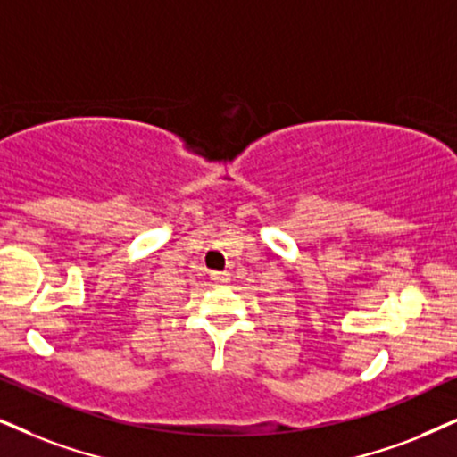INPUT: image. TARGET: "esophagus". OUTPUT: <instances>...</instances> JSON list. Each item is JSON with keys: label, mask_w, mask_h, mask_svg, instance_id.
I'll use <instances>...</instances> for the list:
<instances>
[{"label": "esophagus", "mask_w": 457, "mask_h": 457, "mask_svg": "<svg viewBox=\"0 0 457 457\" xmlns=\"http://www.w3.org/2000/svg\"><path fill=\"white\" fill-rule=\"evenodd\" d=\"M210 279L216 281V284H222V281L228 279V273L227 271H212L210 273Z\"/></svg>", "instance_id": "esophagus-1"}]
</instances>
